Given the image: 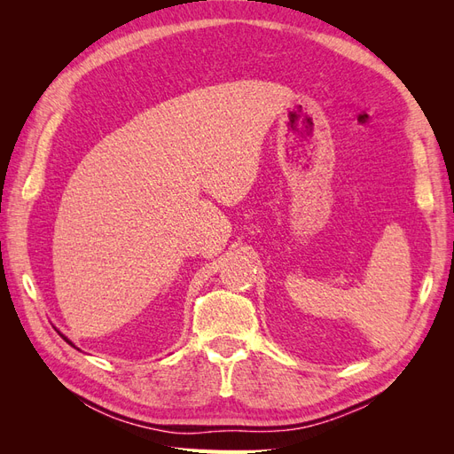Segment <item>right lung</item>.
<instances>
[{"mask_svg": "<svg viewBox=\"0 0 454 454\" xmlns=\"http://www.w3.org/2000/svg\"><path fill=\"white\" fill-rule=\"evenodd\" d=\"M60 335H62V333H60ZM62 339H64V340H66V342H67V345H72V347H74V342H72V340H70V339H67V337H64V335H62Z\"/></svg>", "mask_w": 454, "mask_h": 454, "instance_id": "obj_1", "label": "right lung"}]
</instances>
